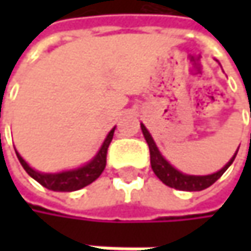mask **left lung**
<instances>
[{
	"label": "left lung",
	"instance_id": "1",
	"mask_svg": "<svg viewBox=\"0 0 251 251\" xmlns=\"http://www.w3.org/2000/svg\"><path fill=\"white\" fill-rule=\"evenodd\" d=\"M141 129H142V133H144V138L150 147V158H151V167H152V172L155 173V176L167 186L170 187H175L177 190H186V192H198V190H203L206 187H209L211 184H214L221 176L224 175L226 172V169L232 164L238 150L235 151V154L232 155V158L226 163V166L214 173V175L208 176H190V175H183L180 173L178 170H176L175 167L161 155V152L158 151L152 136L150 135L148 129L141 124Z\"/></svg>",
	"mask_w": 251,
	"mask_h": 251
}]
</instances>
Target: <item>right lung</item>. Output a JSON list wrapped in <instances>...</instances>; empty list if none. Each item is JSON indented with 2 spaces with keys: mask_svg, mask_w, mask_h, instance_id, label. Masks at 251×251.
<instances>
[{
  "mask_svg": "<svg viewBox=\"0 0 251 251\" xmlns=\"http://www.w3.org/2000/svg\"><path fill=\"white\" fill-rule=\"evenodd\" d=\"M113 133H115V127L107 133L101 148L99 150V152L96 154V157L87 163L85 166L75 169V170H68V172H61V173H39L36 170H33L25 160L23 157L16 151L17 158L20 161V164L23 166L27 175L33 177L36 181H39L43 187L53 190V192H74L79 190L85 186H88L90 183H93L99 176L103 173L104 167H106V157H107V148L113 139Z\"/></svg>",
  "mask_w": 251,
  "mask_h": 251,
  "instance_id": "right-lung-1",
  "label": "right lung"
}]
</instances>
